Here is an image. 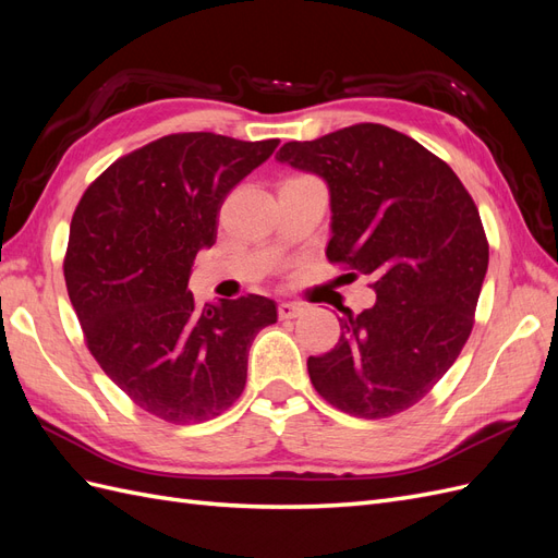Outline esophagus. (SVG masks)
<instances>
[{
	"label": "esophagus",
	"mask_w": 558,
	"mask_h": 558,
	"mask_svg": "<svg viewBox=\"0 0 558 558\" xmlns=\"http://www.w3.org/2000/svg\"><path fill=\"white\" fill-rule=\"evenodd\" d=\"M302 314V305L298 302H281L279 305V318H295Z\"/></svg>",
	"instance_id": "1"
}]
</instances>
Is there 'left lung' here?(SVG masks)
Instances as JSON below:
<instances>
[{"label":"left lung","instance_id":"obj_1","mask_svg":"<svg viewBox=\"0 0 558 558\" xmlns=\"http://www.w3.org/2000/svg\"><path fill=\"white\" fill-rule=\"evenodd\" d=\"M277 160L328 183L326 256L375 279V305L347 312L340 342L310 356L314 388L359 418L410 410L459 359L475 324L488 267L475 202L445 160L377 123L289 142Z\"/></svg>","mask_w":558,"mask_h":558}]
</instances>
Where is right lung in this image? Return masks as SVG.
<instances>
[{"instance_id":"right-lung-1","label":"right lung","mask_w":558,"mask_h":558,"mask_svg":"<svg viewBox=\"0 0 558 558\" xmlns=\"http://www.w3.org/2000/svg\"><path fill=\"white\" fill-rule=\"evenodd\" d=\"M277 146L167 134L116 160L72 216L64 281L86 344L137 408L170 424L226 412L244 391L253 337L277 324L269 298L197 307L189 291L226 195Z\"/></svg>"}]
</instances>
